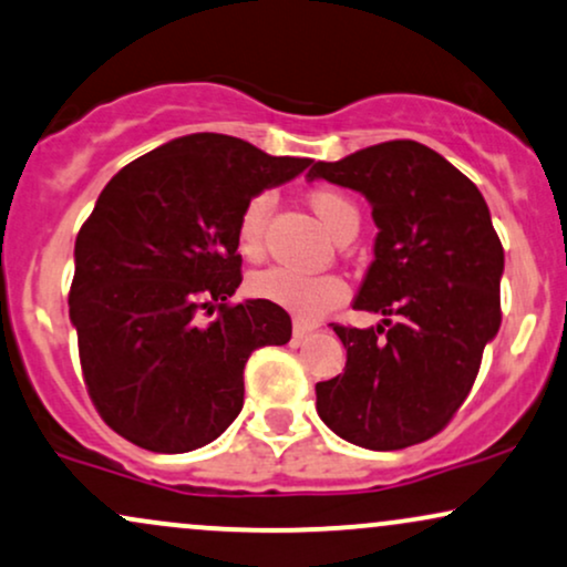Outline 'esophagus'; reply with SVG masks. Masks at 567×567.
<instances>
[{"label":"esophagus","mask_w":567,"mask_h":567,"mask_svg":"<svg viewBox=\"0 0 567 567\" xmlns=\"http://www.w3.org/2000/svg\"><path fill=\"white\" fill-rule=\"evenodd\" d=\"M316 323H305V320H295V337L297 339H305V337H310L312 331H316Z\"/></svg>","instance_id":"esophagus-1"}]
</instances>
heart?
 <instances>
[{
	"instance_id": "heart-1",
	"label": "heart",
	"mask_w": 567,
	"mask_h": 567,
	"mask_svg": "<svg viewBox=\"0 0 567 567\" xmlns=\"http://www.w3.org/2000/svg\"><path fill=\"white\" fill-rule=\"evenodd\" d=\"M312 213L328 228V234L339 236L349 228H358V207L337 188L318 186L307 194ZM272 207L270 192H257L244 202L239 223H236V244L244 257H257L262 251L265 220ZM249 291L257 299L281 307L299 320H318L349 297V286L337 272H299L284 265H272L249 278Z\"/></svg>"
}]
</instances>
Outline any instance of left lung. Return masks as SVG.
I'll return each instance as SVG.
<instances>
[{
    "label": "left lung",
    "instance_id": "left-lung-1",
    "mask_svg": "<svg viewBox=\"0 0 567 567\" xmlns=\"http://www.w3.org/2000/svg\"><path fill=\"white\" fill-rule=\"evenodd\" d=\"M307 178L354 188L373 205L375 260L354 310L386 316L375 328L333 323L347 368L316 386L318 415L365 450L421 444L463 408L502 323L505 249L486 202L410 138L316 163Z\"/></svg>",
    "mask_w": 567,
    "mask_h": 567
}]
</instances>
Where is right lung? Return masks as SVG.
Wrapping results in <instances>:
<instances>
[{
	"label": "right lung",
	"instance_id": "right-lung-1",
	"mask_svg": "<svg viewBox=\"0 0 567 567\" xmlns=\"http://www.w3.org/2000/svg\"><path fill=\"white\" fill-rule=\"evenodd\" d=\"M307 165L192 134L102 188L75 236L68 305L91 402L131 444L178 454L218 439L241 412L249 354L291 339L281 307L230 302L241 284L236 223L251 194Z\"/></svg>",
	"mask_w": 567,
	"mask_h": 567
}]
</instances>
